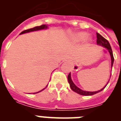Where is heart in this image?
Returning <instances> with one entry per match:
<instances>
[{
  "label": "heart",
  "mask_w": 121,
  "mask_h": 121,
  "mask_svg": "<svg viewBox=\"0 0 121 121\" xmlns=\"http://www.w3.org/2000/svg\"><path fill=\"white\" fill-rule=\"evenodd\" d=\"M87 36V34L86 33H84V32H79V33H76L75 35H74V39L78 41H81V40H84ZM86 40L88 42H90L91 39L90 38L86 39Z\"/></svg>",
  "instance_id": "b5f03b06"
}]
</instances>
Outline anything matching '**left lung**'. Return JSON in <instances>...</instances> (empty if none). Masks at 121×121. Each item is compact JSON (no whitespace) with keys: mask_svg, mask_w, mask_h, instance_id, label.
<instances>
[{"mask_svg":"<svg viewBox=\"0 0 121 121\" xmlns=\"http://www.w3.org/2000/svg\"><path fill=\"white\" fill-rule=\"evenodd\" d=\"M96 35H97V40H96V42H97V44L99 45L100 46H102L104 48H106L108 50V51L109 53L110 54V56H111V60H112V64H111V67H113V62H114V57H113V52H112V48H111V46L110 45V43L108 42L107 39H105L104 37H102V36L100 35H99V33H96ZM111 77V75H110ZM68 83L70 84V88L74 92L77 93L81 95H83V96H91V95H93L95 94H96L100 92L101 91L103 90L105 88V86H107V85L108 84V82H107V84L105 86L102 88V89H100V90H98L96 91H84L80 89L79 88H78V86L75 85V84H74L73 82L72 79H71V73H70V74H68Z\"/></svg>","mask_w":121,"mask_h":121,"instance_id":"obj_1","label":"left lung"}]
</instances>
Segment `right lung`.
I'll return each instance as SVG.
<instances>
[{
	"mask_svg": "<svg viewBox=\"0 0 121 121\" xmlns=\"http://www.w3.org/2000/svg\"><path fill=\"white\" fill-rule=\"evenodd\" d=\"M47 28H48V26H47V25H40V26H36V27L33 28L28 29V30H26L23 31H22V33H21V34H20V35H22V34H23V33H29V32H31V31H35L41 30H44V29H47ZM47 86H48V85H47V86H46V87H47ZM46 87H45V88H46ZM45 88H43V89L42 90L39 91H38V92L35 93H33V94L37 93L40 92V91H42L43 90H44Z\"/></svg>",
	"mask_w": 121,
	"mask_h": 121,
	"instance_id": "add662e5",
	"label": "right lung"
}]
</instances>
